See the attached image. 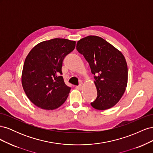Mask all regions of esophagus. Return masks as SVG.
Segmentation results:
<instances>
[{"label": "esophagus", "mask_w": 153, "mask_h": 153, "mask_svg": "<svg viewBox=\"0 0 153 153\" xmlns=\"http://www.w3.org/2000/svg\"><path fill=\"white\" fill-rule=\"evenodd\" d=\"M75 88H76V89L77 90H81V89H82V85L76 86V87H75Z\"/></svg>", "instance_id": "34e87169"}]
</instances>
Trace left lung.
<instances>
[{
    "label": "left lung",
    "instance_id": "obj_1",
    "mask_svg": "<svg viewBox=\"0 0 153 153\" xmlns=\"http://www.w3.org/2000/svg\"><path fill=\"white\" fill-rule=\"evenodd\" d=\"M76 50L84 55L94 75L98 96L91 106L99 110L113 107L122 98L128 84V66L123 54L96 36L80 39Z\"/></svg>",
    "mask_w": 153,
    "mask_h": 153
}]
</instances>
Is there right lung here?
<instances>
[{"instance_id":"add662e5","label":"right lung","mask_w":153,"mask_h":153,"mask_svg":"<svg viewBox=\"0 0 153 153\" xmlns=\"http://www.w3.org/2000/svg\"><path fill=\"white\" fill-rule=\"evenodd\" d=\"M75 45V41L55 38L36 45L27 55L22 84L27 96L38 107L52 110L65 102L71 88L61 76L62 62Z\"/></svg>"}]
</instances>
